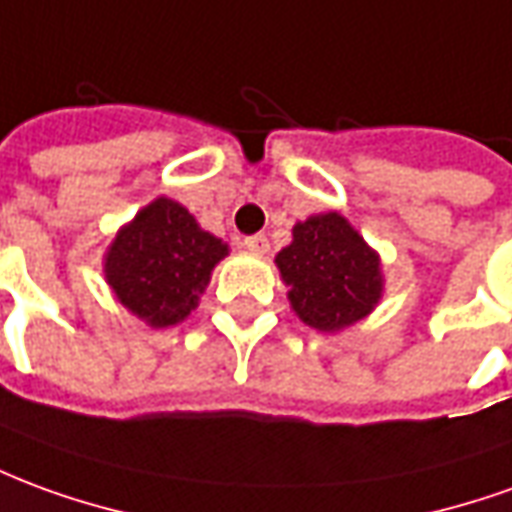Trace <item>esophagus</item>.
Segmentation results:
<instances>
[{
    "label": "esophagus",
    "instance_id": "1",
    "mask_svg": "<svg viewBox=\"0 0 512 512\" xmlns=\"http://www.w3.org/2000/svg\"><path fill=\"white\" fill-rule=\"evenodd\" d=\"M244 246L252 252V255H266L268 252V238L266 235H249L244 241Z\"/></svg>",
    "mask_w": 512,
    "mask_h": 512
}]
</instances>
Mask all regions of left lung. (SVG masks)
Listing matches in <instances>:
<instances>
[{
  "label": "left lung",
  "instance_id": "left-lung-1",
  "mask_svg": "<svg viewBox=\"0 0 512 512\" xmlns=\"http://www.w3.org/2000/svg\"><path fill=\"white\" fill-rule=\"evenodd\" d=\"M293 241L274 263L291 310L318 332H341L382 302L385 274L377 249L341 213H316L293 224Z\"/></svg>",
  "mask_w": 512,
  "mask_h": 512
}]
</instances>
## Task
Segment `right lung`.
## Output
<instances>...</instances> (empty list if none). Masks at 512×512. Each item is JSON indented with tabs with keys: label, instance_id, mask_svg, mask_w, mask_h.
<instances>
[{
	"label": "right lung",
	"instance_id": "add662e5",
	"mask_svg": "<svg viewBox=\"0 0 512 512\" xmlns=\"http://www.w3.org/2000/svg\"><path fill=\"white\" fill-rule=\"evenodd\" d=\"M230 246L199 227L188 207L157 196L130 219L102 257L116 302L152 330L174 327L199 307L213 268Z\"/></svg>",
	"mask_w": 512,
	"mask_h": 512
}]
</instances>
